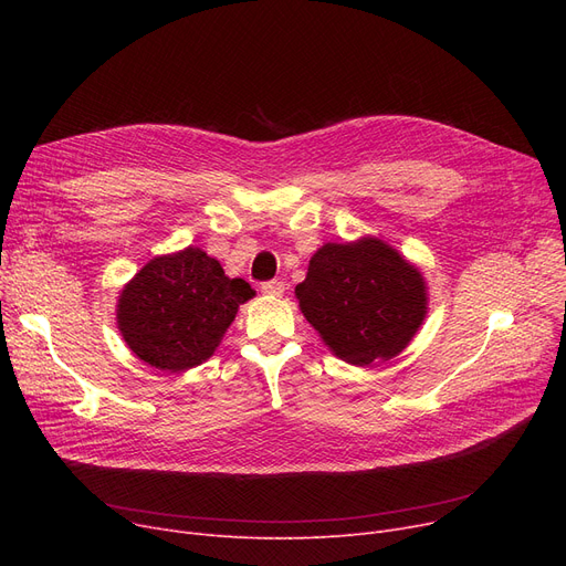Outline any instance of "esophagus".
<instances>
[{
    "label": "esophagus",
    "mask_w": 566,
    "mask_h": 566,
    "mask_svg": "<svg viewBox=\"0 0 566 566\" xmlns=\"http://www.w3.org/2000/svg\"><path fill=\"white\" fill-rule=\"evenodd\" d=\"M284 289H286V284L282 280H271V282H263L261 284V293L273 295V298H275V295H282Z\"/></svg>",
    "instance_id": "obj_1"
}]
</instances>
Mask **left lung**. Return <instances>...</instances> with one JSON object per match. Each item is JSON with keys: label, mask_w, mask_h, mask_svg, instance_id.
Masks as SVG:
<instances>
[{"label": "left lung", "mask_w": 566, "mask_h": 566, "mask_svg": "<svg viewBox=\"0 0 566 566\" xmlns=\"http://www.w3.org/2000/svg\"><path fill=\"white\" fill-rule=\"evenodd\" d=\"M295 298L325 346L355 367L399 355L429 303L418 268L371 235L318 248Z\"/></svg>", "instance_id": "8db88e82"}]
</instances>
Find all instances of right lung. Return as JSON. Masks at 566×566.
Here are the masks:
<instances>
[{
	"instance_id": "right-lung-1",
	"label": "right lung",
	"mask_w": 566,
	"mask_h": 566,
	"mask_svg": "<svg viewBox=\"0 0 566 566\" xmlns=\"http://www.w3.org/2000/svg\"><path fill=\"white\" fill-rule=\"evenodd\" d=\"M252 295L245 280L224 275L218 259L186 248L151 259L124 286L116 323L139 360L160 371H186L211 358Z\"/></svg>"
}]
</instances>
